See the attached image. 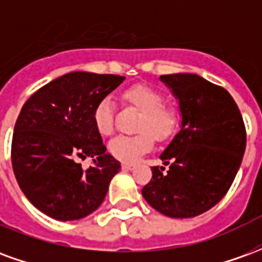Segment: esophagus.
<instances>
[{
	"label": "esophagus",
	"instance_id": "34e87169",
	"mask_svg": "<svg viewBox=\"0 0 262 262\" xmlns=\"http://www.w3.org/2000/svg\"><path fill=\"white\" fill-rule=\"evenodd\" d=\"M133 167H135L133 163H122V168H123V170H132Z\"/></svg>",
	"mask_w": 262,
	"mask_h": 262
}]
</instances>
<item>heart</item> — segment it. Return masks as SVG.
<instances>
[{
	"mask_svg": "<svg viewBox=\"0 0 262 262\" xmlns=\"http://www.w3.org/2000/svg\"><path fill=\"white\" fill-rule=\"evenodd\" d=\"M126 105L140 111L137 119V135L114 137L108 144L109 153L119 161L133 163L151 150L154 139L167 142L176 135L181 123L180 111L165 105V97L157 90L146 85L132 86L123 92ZM94 123L97 130L108 136L114 132L115 103L111 98H103L94 109Z\"/></svg>",
	"mask_w": 262,
	"mask_h": 262,
	"instance_id": "1",
	"label": "heart"
}]
</instances>
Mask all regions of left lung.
Instances as JSON below:
<instances>
[{"label": "left lung", "instance_id": "left-lung-1", "mask_svg": "<svg viewBox=\"0 0 262 262\" xmlns=\"http://www.w3.org/2000/svg\"><path fill=\"white\" fill-rule=\"evenodd\" d=\"M180 101L182 127L153 167L143 198L170 217H195L230 189L246 150L240 109L223 86L196 74L161 75Z\"/></svg>", "mask_w": 262, "mask_h": 262}]
</instances>
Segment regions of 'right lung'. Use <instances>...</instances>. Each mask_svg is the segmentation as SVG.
<instances>
[{"instance_id": "1", "label": "right lung", "mask_w": 262, "mask_h": 262, "mask_svg": "<svg viewBox=\"0 0 262 262\" xmlns=\"http://www.w3.org/2000/svg\"><path fill=\"white\" fill-rule=\"evenodd\" d=\"M125 77L74 71L39 88L20 109L11 146L15 178L29 202L56 220H78L103 202L120 170L94 123L97 103ZM95 157L84 170L77 158Z\"/></svg>"}]
</instances>
